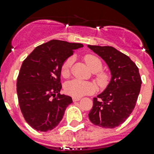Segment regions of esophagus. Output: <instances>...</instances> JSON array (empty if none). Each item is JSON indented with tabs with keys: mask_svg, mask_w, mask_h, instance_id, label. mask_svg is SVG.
<instances>
[{
	"mask_svg": "<svg viewBox=\"0 0 154 154\" xmlns=\"http://www.w3.org/2000/svg\"><path fill=\"white\" fill-rule=\"evenodd\" d=\"M81 100L80 97H73V101H79Z\"/></svg>",
	"mask_w": 154,
	"mask_h": 154,
	"instance_id": "34e87169",
	"label": "esophagus"
}]
</instances>
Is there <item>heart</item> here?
I'll use <instances>...</instances> for the list:
<instances>
[{
    "label": "heart",
    "mask_w": 154,
    "mask_h": 154,
    "mask_svg": "<svg viewBox=\"0 0 154 154\" xmlns=\"http://www.w3.org/2000/svg\"><path fill=\"white\" fill-rule=\"evenodd\" d=\"M84 60L88 66L90 70L96 73V81L98 85L101 88H104L107 85L110 81V75L102 71L103 62L99 57L95 54H86ZM73 64V57H68L62 64L61 73L63 77H68L70 72L71 66ZM65 90L69 95L73 97H81L87 94H92L97 91V86L93 83L88 81L73 80L67 82L65 86Z\"/></svg>",
    "instance_id": "1"
}]
</instances>
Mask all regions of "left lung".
I'll list each match as a JSON object with an SVG mask.
<instances>
[{"mask_svg": "<svg viewBox=\"0 0 154 154\" xmlns=\"http://www.w3.org/2000/svg\"><path fill=\"white\" fill-rule=\"evenodd\" d=\"M107 63L112 78L107 88L93 98L90 121L103 128H115L124 122L135 107L142 80L135 63L112 47L88 45Z\"/></svg>", "mask_w": 154, "mask_h": 154, "instance_id": "left-lung-1", "label": "left lung"}]
</instances>
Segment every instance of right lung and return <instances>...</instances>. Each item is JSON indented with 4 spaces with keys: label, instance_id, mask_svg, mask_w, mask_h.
Masks as SVG:
<instances>
[{
    "label": "right lung",
    "instance_id": "add662e5",
    "mask_svg": "<svg viewBox=\"0 0 154 154\" xmlns=\"http://www.w3.org/2000/svg\"><path fill=\"white\" fill-rule=\"evenodd\" d=\"M81 43L53 40L35 48L21 66L16 92L26 122L36 131H48L57 127L66 107L73 103L60 94L61 69Z\"/></svg>",
    "mask_w": 154,
    "mask_h": 154
}]
</instances>
